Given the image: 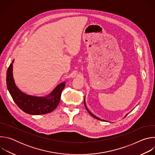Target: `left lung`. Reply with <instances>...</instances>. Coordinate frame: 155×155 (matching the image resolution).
<instances>
[{"instance_id": "8db88e82", "label": "left lung", "mask_w": 155, "mask_h": 155, "mask_svg": "<svg viewBox=\"0 0 155 155\" xmlns=\"http://www.w3.org/2000/svg\"><path fill=\"white\" fill-rule=\"evenodd\" d=\"M84 105H85V107H86V110H87V112L90 113V115H91V116H92L93 117H94V118H96V119H97V120H102V121H106L105 120H101V119H100L99 118H98V117H96V116H95V115H94V114H92V113H91V112L90 111V110H88V109H87V107H86V103H85V98L84 99ZM126 116H125V117H126Z\"/></svg>"}]
</instances>
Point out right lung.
Returning a JSON list of instances; mask_svg holds the SVG:
<instances>
[{
    "label": "right lung",
    "instance_id": "obj_1",
    "mask_svg": "<svg viewBox=\"0 0 155 155\" xmlns=\"http://www.w3.org/2000/svg\"><path fill=\"white\" fill-rule=\"evenodd\" d=\"M7 72V86L14 102L23 112L30 115H44L51 112L58 105L62 90L65 84H58L46 97H38L26 94L21 91L15 84L13 77V63Z\"/></svg>",
    "mask_w": 155,
    "mask_h": 155
}]
</instances>
